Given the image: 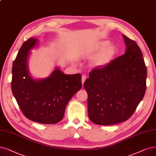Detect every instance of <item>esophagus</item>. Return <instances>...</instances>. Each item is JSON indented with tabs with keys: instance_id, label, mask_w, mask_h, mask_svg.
<instances>
[{
	"instance_id": "1",
	"label": "esophagus",
	"mask_w": 156,
	"mask_h": 156,
	"mask_svg": "<svg viewBox=\"0 0 156 156\" xmlns=\"http://www.w3.org/2000/svg\"><path fill=\"white\" fill-rule=\"evenodd\" d=\"M87 79V76L85 75H83L82 77V85H83L84 82L85 81V80Z\"/></svg>"
}]
</instances>
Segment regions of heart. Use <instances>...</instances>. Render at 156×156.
<instances>
[{"label":"heart","mask_w":156,"mask_h":156,"mask_svg":"<svg viewBox=\"0 0 156 156\" xmlns=\"http://www.w3.org/2000/svg\"><path fill=\"white\" fill-rule=\"evenodd\" d=\"M108 41H102L94 46L93 51L97 52L104 49L92 60V66L96 67H102L109 64L117 53V48L113 44H110Z\"/></svg>","instance_id":"obj_1"}]
</instances>
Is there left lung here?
Returning a JSON list of instances; mask_svg holds the SVG:
<instances>
[{
  "label": "left lung",
  "instance_id": "1",
  "mask_svg": "<svg viewBox=\"0 0 156 156\" xmlns=\"http://www.w3.org/2000/svg\"><path fill=\"white\" fill-rule=\"evenodd\" d=\"M126 52L89 73L83 84L93 123L110 126L129 119L146 91L147 67L137 43L123 35Z\"/></svg>",
  "mask_w": 156,
  "mask_h": 156
}]
</instances>
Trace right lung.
Wrapping results in <instances>:
<instances>
[{
	"label": "right lung",
	"mask_w": 156,
	"mask_h": 156,
	"mask_svg": "<svg viewBox=\"0 0 156 156\" xmlns=\"http://www.w3.org/2000/svg\"><path fill=\"white\" fill-rule=\"evenodd\" d=\"M38 41L30 38L22 44L12 63L11 90L24 115L45 124L58 123L73 95L82 88L80 74H65L55 68L48 78L36 80L30 75L27 58Z\"/></svg>",
	"instance_id": "1"
}]
</instances>
